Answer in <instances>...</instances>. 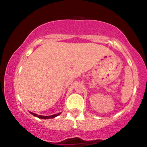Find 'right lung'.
I'll use <instances>...</instances> for the list:
<instances>
[{
    "label": "right lung",
    "instance_id": "obj_1",
    "mask_svg": "<svg viewBox=\"0 0 147 147\" xmlns=\"http://www.w3.org/2000/svg\"><path fill=\"white\" fill-rule=\"evenodd\" d=\"M30 113H31L32 115H33L34 116H35V117H38V118H41V119H50V118H55L57 116L61 114V113H59L58 114H55L53 115H50V116H43V115H38L34 113H32L30 112Z\"/></svg>",
    "mask_w": 147,
    "mask_h": 147
}]
</instances>
